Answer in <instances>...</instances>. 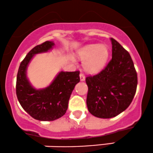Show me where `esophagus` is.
<instances>
[{"instance_id":"obj_1","label":"esophagus","mask_w":153,"mask_h":153,"mask_svg":"<svg viewBox=\"0 0 153 153\" xmlns=\"http://www.w3.org/2000/svg\"><path fill=\"white\" fill-rule=\"evenodd\" d=\"M85 75H83V74H82V73H80V81H84L85 80Z\"/></svg>"}]
</instances>
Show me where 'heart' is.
Returning a JSON list of instances; mask_svg holds the SVG:
<instances>
[{"instance_id": "1", "label": "heart", "mask_w": 153, "mask_h": 153, "mask_svg": "<svg viewBox=\"0 0 153 153\" xmlns=\"http://www.w3.org/2000/svg\"><path fill=\"white\" fill-rule=\"evenodd\" d=\"M109 55L110 49L106 44H88L77 51V56L83 60V69L90 74L100 73L106 65Z\"/></svg>"}]
</instances>
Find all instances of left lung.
<instances>
[{
  "instance_id": "8db88e82",
  "label": "left lung",
  "mask_w": 153,
  "mask_h": 153,
  "mask_svg": "<svg viewBox=\"0 0 153 153\" xmlns=\"http://www.w3.org/2000/svg\"><path fill=\"white\" fill-rule=\"evenodd\" d=\"M112 59L100 73L85 78L88 91L86 105L94 116L111 118L126 110L137 86V74L130 54L110 38Z\"/></svg>"
}]
</instances>
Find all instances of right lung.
<instances>
[{"instance_id": "add662e5", "label": "right lung", "mask_w": 153, "mask_h": 153, "mask_svg": "<svg viewBox=\"0 0 153 153\" xmlns=\"http://www.w3.org/2000/svg\"><path fill=\"white\" fill-rule=\"evenodd\" d=\"M53 46V42L46 41L35 46L20 64L16 77V92L20 105L30 116L41 121H51L65 115L70 95L80 81L79 71H61L46 88L36 89L31 85L27 77L30 61L36 54L48 52Z\"/></svg>"}]
</instances>
